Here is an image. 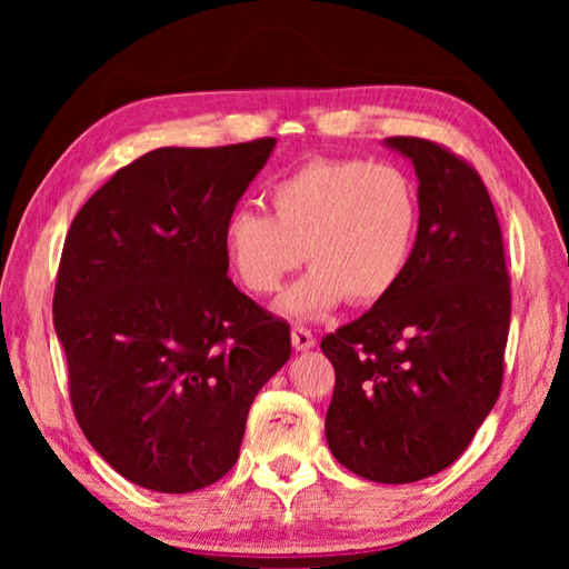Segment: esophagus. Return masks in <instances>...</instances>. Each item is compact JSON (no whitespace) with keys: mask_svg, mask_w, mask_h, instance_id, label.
<instances>
[{"mask_svg":"<svg viewBox=\"0 0 569 569\" xmlns=\"http://www.w3.org/2000/svg\"><path fill=\"white\" fill-rule=\"evenodd\" d=\"M291 341H293V346H296L298 351L313 349V343H316L311 329H306V326H293V331H291Z\"/></svg>","mask_w":569,"mask_h":569,"instance_id":"34e87169","label":"esophagus"}]
</instances>
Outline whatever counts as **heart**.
I'll list each match as a JSON object with an SVG mask.
<instances>
[{"label":"heart","instance_id":"heart-1","mask_svg":"<svg viewBox=\"0 0 569 569\" xmlns=\"http://www.w3.org/2000/svg\"><path fill=\"white\" fill-rule=\"evenodd\" d=\"M271 216L236 208L223 248L256 296L281 291L303 261L311 271L286 298L296 316H319L349 298L373 306L409 271L419 196L407 172L363 158H311L266 190Z\"/></svg>","mask_w":569,"mask_h":569}]
</instances>
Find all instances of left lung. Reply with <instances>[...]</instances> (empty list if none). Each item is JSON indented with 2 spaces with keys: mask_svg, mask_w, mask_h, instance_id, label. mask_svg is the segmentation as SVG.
Returning <instances> with one entry per match:
<instances>
[{
  "mask_svg": "<svg viewBox=\"0 0 569 569\" xmlns=\"http://www.w3.org/2000/svg\"><path fill=\"white\" fill-rule=\"evenodd\" d=\"M419 176V230L397 291L323 336L336 371L326 441L341 465L409 485L459 459L502 389L509 271L479 172L423 138H389Z\"/></svg>",
  "mask_w": 569,
  "mask_h": 569,
  "instance_id": "left-lung-1",
  "label": "left lung"
}]
</instances>
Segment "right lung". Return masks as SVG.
I'll return each instance as SVG.
<instances>
[{
	"mask_svg": "<svg viewBox=\"0 0 569 569\" xmlns=\"http://www.w3.org/2000/svg\"><path fill=\"white\" fill-rule=\"evenodd\" d=\"M273 138L158 148L74 216L54 283L74 419L132 485L186 495L236 465L291 326L228 278L226 218Z\"/></svg>",
	"mask_w": 569,
	"mask_h": 569,
	"instance_id": "1",
	"label": "right lung"
}]
</instances>
